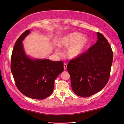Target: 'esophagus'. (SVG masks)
<instances>
[{
  "mask_svg": "<svg viewBox=\"0 0 124 124\" xmlns=\"http://www.w3.org/2000/svg\"><path fill=\"white\" fill-rule=\"evenodd\" d=\"M63 66H64V70H66L67 69V64L66 63H64V64H63Z\"/></svg>",
  "mask_w": 124,
  "mask_h": 124,
  "instance_id": "1",
  "label": "esophagus"
}]
</instances>
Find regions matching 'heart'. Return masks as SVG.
Returning a JSON list of instances; mask_svg holds the SVG:
<instances>
[{"mask_svg": "<svg viewBox=\"0 0 124 124\" xmlns=\"http://www.w3.org/2000/svg\"><path fill=\"white\" fill-rule=\"evenodd\" d=\"M89 43V39L83 37L79 32H72L63 37L58 41V46L62 48L68 47L66 51L67 57L75 58L84 51Z\"/></svg>", "mask_w": 124, "mask_h": 124, "instance_id": "heart-1", "label": "heart"}]
</instances>
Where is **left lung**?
<instances>
[{"instance_id": "obj_1", "label": "left lung", "mask_w": 124, "mask_h": 124, "mask_svg": "<svg viewBox=\"0 0 124 124\" xmlns=\"http://www.w3.org/2000/svg\"><path fill=\"white\" fill-rule=\"evenodd\" d=\"M97 39L86 52L70 60L67 65L73 91L82 97L100 91L109 79L113 52L103 35L97 32Z\"/></svg>"}]
</instances>
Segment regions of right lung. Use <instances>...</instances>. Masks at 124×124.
I'll list each match as a JSON object with an SVG mask.
<instances>
[{
    "mask_svg": "<svg viewBox=\"0 0 124 124\" xmlns=\"http://www.w3.org/2000/svg\"><path fill=\"white\" fill-rule=\"evenodd\" d=\"M30 33L27 30L17 40L12 50L11 71L18 90L27 97L43 100L51 95L54 82L63 72V63L48 59L33 60L24 53L22 40Z\"/></svg>",
    "mask_w": 124,
    "mask_h": 124,
    "instance_id": "obj_1",
    "label": "right lung"
}]
</instances>
